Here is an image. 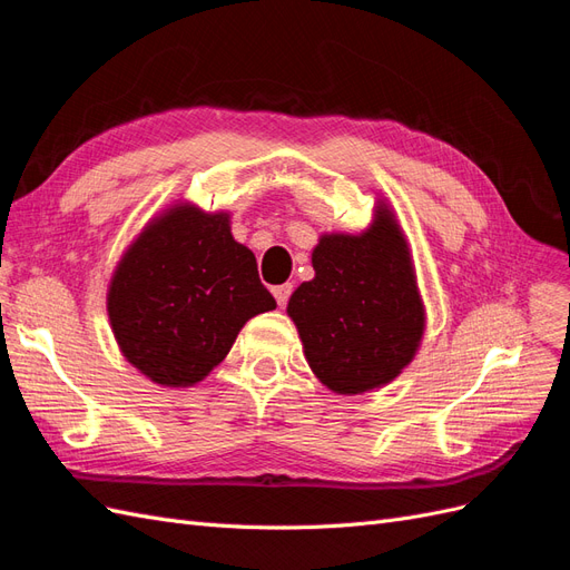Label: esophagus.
<instances>
[{
  "mask_svg": "<svg viewBox=\"0 0 570 570\" xmlns=\"http://www.w3.org/2000/svg\"><path fill=\"white\" fill-rule=\"evenodd\" d=\"M289 295H292V285H289V283L275 285V287H273V297H275V302H278V306H285L287 299H289Z\"/></svg>",
  "mask_w": 570,
  "mask_h": 570,
  "instance_id": "1",
  "label": "esophagus"
}]
</instances>
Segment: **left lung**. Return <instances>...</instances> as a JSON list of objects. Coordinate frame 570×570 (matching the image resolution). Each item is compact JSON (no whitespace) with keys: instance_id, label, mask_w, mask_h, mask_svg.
I'll list each match as a JSON object with an SVG mask.
<instances>
[{"instance_id":"left-lung-1","label":"left lung","mask_w":570,"mask_h":570,"mask_svg":"<svg viewBox=\"0 0 570 570\" xmlns=\"http://www.w3.org/2000/svg\"><path fill=\"white\" fill-rule=\"evenodd\" d=\"M312 266L287 302L308 368L344 396L390 385L416 358L428 318L392 204L377 195L361 233H321Z\"/></svg>"}]
</instances>
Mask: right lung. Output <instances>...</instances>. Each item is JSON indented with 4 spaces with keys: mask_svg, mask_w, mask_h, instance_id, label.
Listing matches in <instances>:
<instances>
[{
    "mask_svg": "<svg viewBox=\"0 0 570 570\" xmlns=\"http://www.w3.org/2000/svg\"><path fill=\"white\" fill-rule=\"evenodd\" d=\"M230 212L176 199L120 254L107 287L114 340L151 383L195 387L228 356L245 323L273 312Z\"/></svg>",
    "mask_w": 570,
    "mask_h": 570,
    "instance_id": "obj_1",
    "label": "right lung"
}]
</instances>
